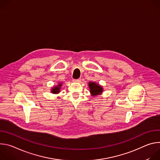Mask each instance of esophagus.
I'll return each mask as SVG.
<instances>
[{"label": "esophagus", "instance_id": "1", "mask_svg": "<svg viewBox=\"0 0 160 160\" xmlns=\"http://www.w3.org/2000/svg\"><path fill=\"white\" fill-rule=\"evenodd\" d=\"M73 82L80 83V82H81V79H80V78H79V79H74V80H73Z\"/></svg>", "mask_w": 160, "mask_h": 160}]
</instances>
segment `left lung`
Returning a JSON list of instances; mask_svg holds the SVG:
<instances>
[{
    "instance_id": "8db88e82",
    "label": "left lung",
    "mask_w": 160,
    "mask_h": 160,
    "mask_svg": "<svg viewBox=\"0 0 160 160\" xmlns=\"http://www.w3.org/2000/svg\"><path fill=\"white\" fill-rule=\"evenodd\" d=\"M88 87L90 89L91 96L93 97L101 95L103 92L102 86L94 82H89Z\"/></svg>"
}]
</instances>
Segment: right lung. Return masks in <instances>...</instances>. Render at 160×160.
Returning a JSON list of instances; mask_svg holds the SVG:
<instances>
[{
  "label": "right lung",
  "instance_id": "add662e5",
  "mask_svg": "<svg viewBox=\"0 0 160 160\" xmlns=\"http://www.w3.org/2000/svg\"><path fill=\"white\" fill-rule=\"evenodd\" d=\"M62 85V83L59 82L58 83V84L57 85L54 86V87H52L51 90V92L52 94H58L60 92V90H61V87Z\"/></svg>",
  "mask_w": 160,
  "mask_h": 160
}]
</instances>
